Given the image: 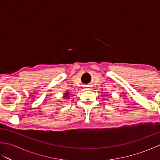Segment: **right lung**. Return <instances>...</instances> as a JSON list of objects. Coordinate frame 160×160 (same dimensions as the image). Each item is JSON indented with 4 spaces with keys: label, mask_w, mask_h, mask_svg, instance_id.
<instances>
[{
    "label": "right lung",
    "mask_w": 160,
    "mask_h": 160,
    "mask_svg": "<svg viewBox=\"0 0 160 160\" xmlns=\"http://www.w3.org/2000/svg\"><path fill=\"white\" fill-rule=\"evenodd\" d=\"M67 95H68V93H65V96H64V97H66V96H67Z\"/></svg>",
    "instance_id": "obj_1"
}]
</instances>
